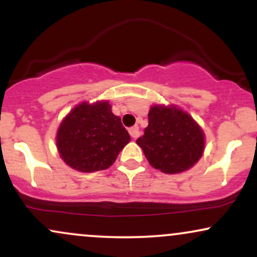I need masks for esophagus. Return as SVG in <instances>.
Returning a JSON list of instances; mask_svg holds the SVG:
<instances>
[{"mask_svg": "<svg viewBox=\"0 0 257 257\" xmlns=\"http://www.w3.org/2000/svg\"><path fill=\"white\" fill-rule=\"evenodd\" d=\"M129 134H131V137L133 139L139 138V135H140V131H139V126L138 125L132 126V128L129 129Z\"/></svg>", "mask_w": 257, "mask_h": 257, "instance_id": "1", "label": "esophagus"}]
</instances>
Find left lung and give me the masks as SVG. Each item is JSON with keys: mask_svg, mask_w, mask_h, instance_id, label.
<instances>
[{"mask_svg": "<svg viewBox=\"0 0 257 257\" xmlns=\"http://www.w3.org/2000/svg\"><path fill=\"white\" fill-rule=\"evenodd\" d=\"M153 168L178 174L192 168L204 151V133L187 112L176 106L153 105L149 125L137 140Z\"/></svg>", "mask_w": 257, "mask_h": 257, "instance_id": "1", "label": "left lung"}]
</instances>
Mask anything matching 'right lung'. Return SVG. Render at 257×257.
<instances>
[{"label": "right lung", "instance_id": "obj_1", "mask_svg": "<svg viewBox=\"0 0 257 257\" xmlns=\"http://www.w3.org/2000/svg\"><path fill=\"white\" fill-rule=\"evenodd\" d=\"M131 135L108 101L82 102L63 119L57 134L60 157L69 167L82 173L110 168Z\"/></svg>", "mask_w": 257, "mask_h": 257}]
</instances>
